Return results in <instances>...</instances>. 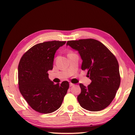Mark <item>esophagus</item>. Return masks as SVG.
<instances>
[{"instance_id": "1", "label": "esophagus", "mask_w": 135, "mask_h": 135, "mask_svg": "<svg viewBox=\"0 0 135 135\" xmlns=\"http://www.w3.org/2000/svg\"><path fill=\"white\" fill-rule=\"evenodd\" d=\"M74 84H72V83H70V86H74Z\"/></svg>"}]
</instances>
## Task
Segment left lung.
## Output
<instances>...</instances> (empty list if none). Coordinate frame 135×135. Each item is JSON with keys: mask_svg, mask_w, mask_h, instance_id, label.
Wrapping results in <instances>:
<instances>
[{"mask_svg": "<svg viewBox=\"0 0 135 135\" xmlns=\"http://www.w3.org/2000/svg\"><path fill=\"white\" fill-rule=\"evenodd\" d=\"M67 45L78 51L82 60L81 69L88 71L91 81L77 97L80 105L90 111L104 109L113 101L120 85L119 64L115 56L102 43L93 39L70 41Z\"/></svg>", "mask_w": 135, "mask_h": 135, "instance_id": "left-lung-1", "label": "left lung"}]
</instances>
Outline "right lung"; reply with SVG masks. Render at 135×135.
<instances>
[{"instance_id":"add662e5","label":"right lung","mask_w":135,"mask_h":135,"mask_svg":"<svg viewBox=\"0 0 135 135\" xmlns=\"http://www.w3.org/2000/svg\"><path fill=\"white\" fill-rule=\"evenodd\" d=\"M65 41H48L33 46L24 54L18 67L19 90L28 104L40 113L48 114L61 106L69 83L54 84L49 78L54 54Z\"/></svg>"}]
</instances>
